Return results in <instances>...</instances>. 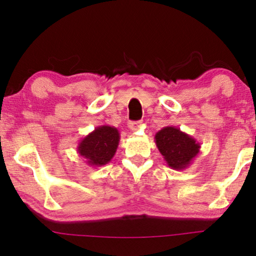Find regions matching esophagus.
<instances>
[{"label": "esophagus", "instance_id": "1", "mask_svg": "<svg viewBox=\"0 0 256 256\" xmlns=\"http://www.w3.org/2000/svg\"><path fill=\"white\" fill-rule=\"evenodd\" d=\"M141 126H142V124H141V122H138V121L129 122V124H128V127H129V129H132V130H138V129L141 127Z\"/></svg>", "mask_w": 256, "mask_h": 256}]
</instances>
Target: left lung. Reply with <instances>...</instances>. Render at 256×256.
<instances>
[{
    "label": "left lung",
    "mask_w": 256,
    "mask_h": 256,
    "mask_svg": "<svg viewBox=\"0 0 256 256\" xmlns=\"http://www.w3.org/2000/svg\"><path fill=\"white\" fill-rule=\"evenodd\" d=\"M155 143L168 166L177 171L186 169L200 152V143L174 126L157 132Z\"/></svg>",
    "instance_id": "left-lung-1"
}]
</instances>
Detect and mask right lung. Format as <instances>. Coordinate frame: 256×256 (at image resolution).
<instances>
[{
    "mask_svg": "<svg viewBox=\"0 0 256 256\" xmlns=\"http://www.w3.org/2000/svg\"><path fill=\"white\" fill-rule=\"evenodd\" d=\"M120 132L113 126L104 124L80 140L78 143L79 156L90 166L99 168L106 166L116 152Z\"/></svg>",
    "mask_w": 256,
    "mask_h": 256,
    "instance_id": "add662e5",
    "label": "right lung"
}]
</instances>
